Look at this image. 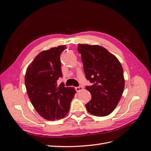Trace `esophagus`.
<instances>
[{
	"instance_id": "obj_1",
	"label": "esophagus",
	"mask_w": 151,
	"mask_h": 151,
	"mask_svg": "<svg viewBox=\"0 0 151 151\" xmlns=\"http://www.w3.org/2000/svg\"><path fill=\"white\" fill-rule=\"evenodd\" d=\"M83 89V88L82 86H79V87H76V90L77 92H80Z\"/></svg>"
}]
</instances>
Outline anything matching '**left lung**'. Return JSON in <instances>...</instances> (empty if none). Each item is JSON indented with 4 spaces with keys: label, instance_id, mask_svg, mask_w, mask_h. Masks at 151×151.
Here are the masks:
<instances>
[{
    "label": "left lung",
    "instance_id": "left-lung-1",
    "mask_svg": "<svg viewBox=\"0 0 151 151\" xmlns=\"http://www.w3.org/2000/svg\"><path fill=\"white\" fill-rule=\"evenodd\" d=\"M86 79L92 97L86 104L91 115L105 116L111 113L119 102L125 88L123 70L120 61L99 45L78 44Z\"/></svg>",
    "mask_w": 151,
    "mask_h": 151
}]
</instances>
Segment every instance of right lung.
<instances>
[{
	"label": "right lung",
	"mask_w": 151,
	"mask_h": 151,
	"mask_svg": "<svg viewBox=\"0 0 151 151\" xmlns=\"http://www.w3.org/2000/svg\"><path fill=\"white\" fill-rule=\"evenodd\" d=\"M66 48L60 45L40 52L26 69L24 82L29 98L39 115L47 120L64 118L76 93L74 88L65 87L63 83L57 85L62 76L60 56Z\"/></svg>",
	"instance_id": "1"
}]
</instances>
